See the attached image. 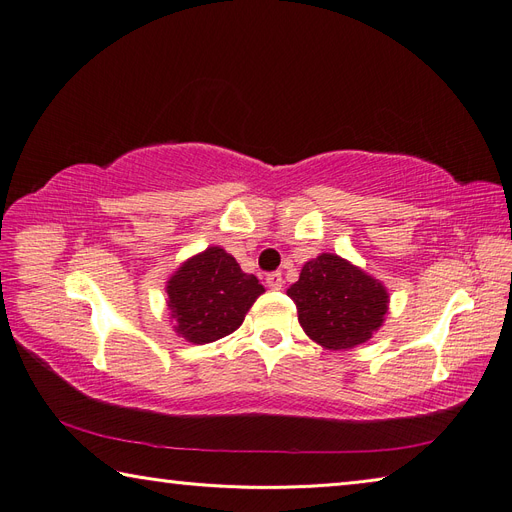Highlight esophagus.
Listing matches in <instances>:
<instances>
[{"mask_svg": "<svg viewBox=\"0 0 512 512\" xmlns=\"http://www.w3.org/2000/svg\"><path fill=\"white\" fill-rule=\"evenodd\" d=\"M267 286L271 288V290H280L282 286H284V277H282V273H269L267 275Z\"/></svg>", "mask_w": 512, "mask_h": 512, "instance_id": "esophagus-1", "label": "esophagus"}]
</instances>
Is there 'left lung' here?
I'll list each match as a JSON object with an SVG mask.
<instances>
[{
	"label": "left lung",
	"instance_id": "1",
	"mask_svg": "<svg viewBox=\"0 0 512 512\" xmlns=\"http://www.w3.org/2000/svg\"><path fill=\"white\" fill-rule=\"evenodd\" d=\"M305 335L327 350L365 344L389 314V290L350 260L324 252L307 260L288 290Z\"/></svg>",
	"mask_w": 512,
	"mask_h": 512
}]
</instances>
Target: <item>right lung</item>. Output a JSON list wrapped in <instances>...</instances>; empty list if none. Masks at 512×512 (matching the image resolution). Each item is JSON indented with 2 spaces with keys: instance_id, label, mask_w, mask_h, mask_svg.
Wrapping results in <instances>:
<instances>
[{
  "instance_id": "1",
  "label": "right lung",
  "mask_w": 512,
  "mask_h": 512,
  "mask_svg": "<svg viewBox=\"0 0 512 512\" xmlns=\"http://www.w3.org/2000/svg\"><path fill=\"white\" fill-rule=\"evenodd\" d=\"M262 292L256 275L243 273L224 247L211 245L168 277L166 305L175 333L203 346L237 331Z\"/></svg>"
}]
</instances>
